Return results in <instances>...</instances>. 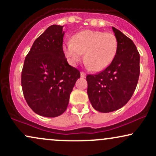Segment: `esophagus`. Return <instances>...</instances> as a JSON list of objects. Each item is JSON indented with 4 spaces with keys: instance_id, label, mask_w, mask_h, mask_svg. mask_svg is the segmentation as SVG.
I'll list each match as a JSON object with an SVG mask.
<instances>
[{
    "instance_id": "34e87169",
    "label": "esophagus",
    "mask_w": 156,
    "mask_h": 156,
    "mask_svg": "<svg viewBox=\"0 0 156 156\" xmlns=\"http://www.w3.org/2000/svg\"><path fill=\"white\" fill-rule=\"evenodd\" d=\"M86 76H87V74H86L85 73H83V72H80V76H81L82 78H85Z\"/></svg>"
}]
</instances>
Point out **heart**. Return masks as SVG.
<instances>
[{
    "mask_svg": "<svg viewBox=\"0 0 156 156\" xmlns=\"http://www.w3.org/2000/svg\"><path fill=\"white\" fill-rule=\"evenodd\" d=\"M118 42L110 32L83 30L63 44V52L72 65H76L84 55L87 66L99 72L108 67L117 54Z\"/></svg>",
    "mask_w": 156,
    "mask_h": 156,
    "instance_id": "obj_1",
    "label": "heart"
}]
</instances>
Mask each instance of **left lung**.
I'll return each instance as SVG.
<instances>
[{"instance_id": "8db88e82", "label": "left lung", "mask_w": 156, "mask_h": 156, "mask_svg": "<svg viewBox=\"0 0 156 156\" xmlns=\"http://www.w3.org/2000/svg\"><path fill=\"white\" fill-rule=\"evenodd\" d=\"M112 30L118 42L114 60L102 72L87 76L89 101L103 113L119 109L129 101L140 73V56L133 41L114 27Z\"/></svg>"}]
</instances>
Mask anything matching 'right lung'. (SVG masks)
Wrapping results in <instances>:
<instances>
[{
	"label": "right lung",
	"mask_w": 156,
	"mask_h": 156,
	"mask_svg": "<svg viewBox=\"0 0 156 156\" xmlns=\"http://www.w3.org/2000/svg\"><path fill=\"white\" fill-rule=\"evenodd\" d=\"M63 26L48 27L34 42L21 75L23 95L36 114L55 117L65 112L78 69L68 64L63 52Z\"/></svg>",
	"instance_id": "1"
}]
</instances>
